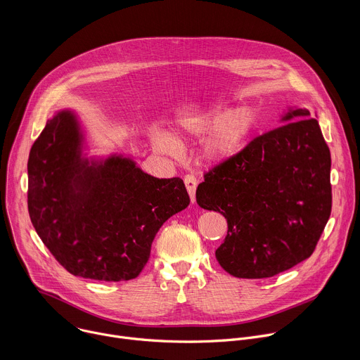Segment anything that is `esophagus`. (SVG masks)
<instances>
[{"mask_svg": "<svg viewBox=\"0 0 360 360\" xmlns=\"http://www.w3.org/2000/svg\"><path fill=\"white\" fill-rule=\"evenodd\" d=\"M185 186H186V191H188V193H189V198H191V202L192 203H195V200H196V198H195V191H196V179L193 178V176H191V175H188V176H185Z\"/></svg>", "mask_w": 360, "mask_h": 360, "instance_id": "1", "label": "esophagus"}]
</instances>
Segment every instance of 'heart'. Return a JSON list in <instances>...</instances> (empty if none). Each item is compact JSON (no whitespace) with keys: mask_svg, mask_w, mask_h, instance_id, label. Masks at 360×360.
Listing matches in <instances>:
<instances>
[{"mask_svg":"<svg viewBox=\"0 0 360 360\" xmlns=\"http://www.w3.org/2000/svg\"><path fill=\"white\" fill-rule=\"evenodd\" d=\"M258 110L250 104L226 110L225 104H211L176 120L171 138L155 139V148L172 153L175 143H184L208 132L203 139L200 157L210 167H218L236 157L243 149L258 122Z\"/></svg>","mask_w":360,"mask_h":360,"instance_id":"1","label":"heart"}]
</instances>
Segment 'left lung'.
<instances>
[{"label":"left lung","mask_w":360,"mask_h":360,"mask_svg":"<svg viewBox=\"0 0 360 360\" xmlns=\"http://www.w3.org/2000/svg\"><path fill=\"white\" fill-rule=\"evenodd\" d=\"M279 124L196 189L200 208L226 218L215 256L235 278H271L307 259L330 217V150L318 120L290 105Z\"/></svg>","instance_id":"8db88e82"}]
</instances>
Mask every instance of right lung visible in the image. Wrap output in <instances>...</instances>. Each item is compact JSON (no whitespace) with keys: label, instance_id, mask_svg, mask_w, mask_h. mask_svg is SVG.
<instances>
[{"label":"right lung","instance_id":"1","mask_svg":"<svg viewBox=\"0 0 360 360\" xmlns=\"http://www.w3.org/2000/svg\"><path fill=\"white\" fill-rule=\"evenodd\" d=\"M188 205L181 178L148 175L122 150L91 153L88 131L70 108L46 121L31 148V222L75 276L107 282L136 278L160 228Z\"/></svg>","mask_w":360,"mask_h":360}]
</instances>
